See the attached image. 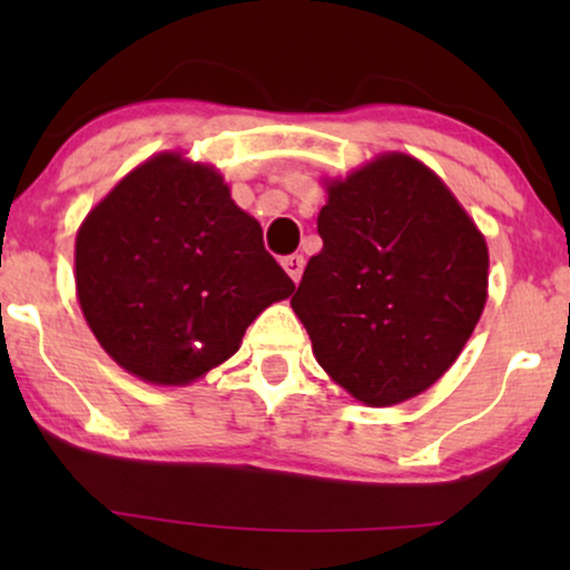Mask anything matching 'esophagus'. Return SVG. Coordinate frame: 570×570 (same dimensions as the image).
Returning <instances> with one entry per match:
<instances>
[{"label": "esophagus", "mask_w": 570, "mask_h": 570, "mask_svg": "<svg viewBox=\"0 0 570 570\" xmlns=\"http://www.w3.org/2000/svg\"><path fill=\"white\" fill-rule=\"evenodd\" d=\"M279 262H283L287 275L293 277V283H298L301 275H303V267H306V259H303V254H287Z\"/></svg>", "instance_id": "1"}]
</instances>
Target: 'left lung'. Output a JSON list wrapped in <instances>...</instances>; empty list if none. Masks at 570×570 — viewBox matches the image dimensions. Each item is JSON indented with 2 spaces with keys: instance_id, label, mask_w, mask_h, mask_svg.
Masks as SVG:
<instances>
[{
  "instance_id": "8db88e82",
  "label": "left lung",
  "mask_w": 570,
  "mask_h": 570,
  "mask_svg": "<svg viewBox=\"0 0 570 570\" xmlns=\"http://www.w3.org/2000/svg\"><path fill=\"white\" fill-rule=\"evenodd\" d=\"M291 306L322 368L371 407L435 384L488 298V246L439 176L384 155L330 186Z\"/></svg>"
}]
</instances>
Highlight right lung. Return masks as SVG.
Wrapping results in <instances>:
<instances>
[{
  "mask_svg": "<svg viewBox=\"0 0 570 570\" xmlns=\"http://www.w3.org/2000/svg\"><path fill=\"white\" fill-rule=\"evenodd\" d=\"M75 272L92 334L153 384L205 376L295 291L223 178L181 155L142 163L85 217Z\"/></svg>",
  "mask_w": 570,
  "mask_h": 570,
  "instance_id": "right-lung-1",
  "label": "right lung"
}]
</instances>
